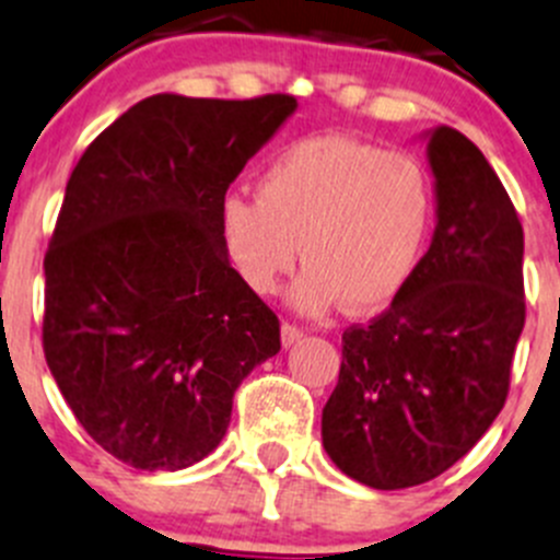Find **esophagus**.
Returning a JSON list of instances; mask_svg holds the SVG:
<instances>
[{"label": "esophagus", "instance_id": "1", "mask_svg": "<svg viewBox=\"0 0 560 560\" xmlns=\"http://www.w3.org/2000/svg\"><path fill=\"white\" fill-rule=\"evenodd\" d=\"M301 339H304V328L292 326V323H284V326H281V342H284V348L298 345Z\"/></svg>", "mask_w": 560, "mask_h": 560}]
</instances>
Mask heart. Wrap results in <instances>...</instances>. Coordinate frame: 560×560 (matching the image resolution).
Returning a JSON list of instances; mask_svg holds the SVG:
<instances>
[{
	"label": "heart",
	"mask_w": 560,
	"mask_h": 560,
	"mask_svg": "<svg viewBox=\"0 0 560 560\" xmlns=\"http://www.w3.org/2000/svg\"><path fill=\"white\" fill-rule=\"evenodd\" d=\"M431 221L420 162L342 135L292 143L256 179V201L226 196L223 254L248 290L270 295L304 256L290 290L298 312L337 304L378 312L409 284Z\"/></svg>",
	"instance_id": "b5f03b06"
}]
</instances>
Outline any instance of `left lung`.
<instances>
[{
  "mask_svg": "<svg viewBox=\"0 0 560 560\" xmlns=\"http://www.w3.org/2000/svg\"><path fill=\"white\" fill-rule=\"evenodd\" d=\"M436 229L409 284L370 326L342 334L323 447L348 478L406 489L436 478L498 420L525 326L520 218L478 145L422 135Z\"/></svg>",
  "mask_w": 560,
  "mask_h": 560,
  "instance_id": "obj_1",
  "label": "left lung"
}]
</instances>
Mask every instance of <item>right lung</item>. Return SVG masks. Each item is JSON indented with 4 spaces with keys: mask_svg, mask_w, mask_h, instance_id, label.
<instances>
[{
    "mask_svg": "<svg viewBox=\"0 0 560 560\" xmlns=\"http://www.w3.org/2000/svg\"><path fill=\"white\" fill-rule=\"evenodd\" d=\"M298 109L156 93L77 162L44 262V353L80 425L118 462L176 472L221 445L279 320L223 254L229 185Z\"/></svg>",
    "mask_w": 560,
    "mask_h": 560,
    "instance_id": "obj_1",
    "label": "right lung"
}]
</instances>
